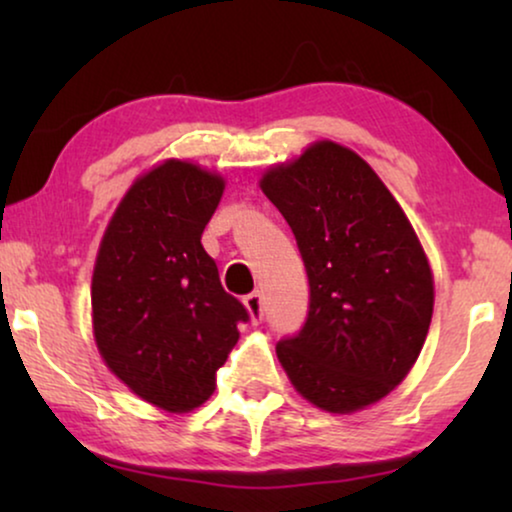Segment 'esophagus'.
I'll use <instances>...</instances> for the list:
<instances>
[{
  "instance_id": "1",
  "label": "esophagus",
  "mask_w": 512,
  "mask_h": 512,
  "mask_svg": "<svg viewBox=\"0 0 512 512\" xmlns=\"http://www.w3.org/2000/svg\"><path fill=\"white\" fill-rule=\"evenodd\" d=\"M244 305H247V310L251 314V321H254V324H261L265 317V305H263L261 293L254 291L249 293V296H244Z\"/></svg>"
}]
</instances>
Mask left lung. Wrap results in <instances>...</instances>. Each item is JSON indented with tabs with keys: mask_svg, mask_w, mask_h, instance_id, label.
I'll return each instance as SVG.
<instances>
[{
	"mask_svg": "<svg viewBox=\"0 0 512 512\" xmlns=\"http://www.w3.org/2000/svg\"><path fill=\"white\" fill-rule=\"evenodd\" d=\"M303 256L310 307L277 342L307 401L354 412L380 401L417 361L433 314V277L394 195L366 160L319 142L261 181Z\"/></svg>",
	"mask_w": 512,
	"mask_h": 512,
	"instance_id": "obj_1",
	"label": "left lung"
}]
</instances>
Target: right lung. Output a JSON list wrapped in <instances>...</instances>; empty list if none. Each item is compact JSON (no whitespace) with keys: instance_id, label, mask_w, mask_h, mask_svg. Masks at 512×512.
Instances as JSON below:
<instances>
[{"instance_id":"add662e5","label":"right lung","mask_w":512,"mask_h":512,"mask_svg":"<svg viewBox=\"0 0 512 512\" xmlns=\"http://www.w3.org/2000/svg\"><path fill=\"white\" fill-rule=\"evenodd\" d=\"M221 195V177L167 160L130 188L97 254V349L118 380L170 412L212 396L237 324L249 321L200 242Z\"/></svg>"}]
</instances>
